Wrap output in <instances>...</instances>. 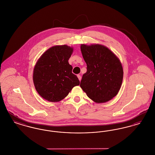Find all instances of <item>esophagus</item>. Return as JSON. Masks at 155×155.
<instances>
[{
	"mask_svg": "<svg viewBox=\"0 0 155 155\" xmlns=\"http://www.w3.org/2000/svg\"><path fill=\"white\" fill-rule=\"evenodd\" d=\"M77 77H78V80H80V81H81V76L80 75H77Z\"/></svg>",
	"mask_w": 155,
	"mask_h": 155,
	"instance_id": "34e87169",
	"label": "esophagus"
}]
</instances>
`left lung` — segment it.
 Masks as SVG:
<instances>
[{
    "label": "left lung",
    "instance_id": "left-lung-1",
    "mask_svg": "<svg viewBox=\"0 0 155 155\" xmlns=\"http://www.w3.org/2000/svg\"><path fill=\"white\" fill-rule=\"evenodd\" d=\"M81 51L87 66L80 87L91 99L105 103L118 94L123 79V68L117 56L100 44L81 45Z\"/></svg>",
    "mask_w": 155,
    "mask_h": 155
}]
</instances>
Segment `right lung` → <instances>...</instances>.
Wrapping results in <instances>:
<instances>
[{
	"label": "right lung",
	"mask_w": 155,
	"mask_h": 155,
	"mask_svg": "<svg viewBox=\"0 0 155 155\" xmlns=\"http://www.w3.org/2000/svg\"><path fill=\"white\" fill-rule=\"evenodd\" d=\"M73 48L67 45H56L48 49L37 60L33 71V82L38 94L51 102H60L75 86L80 85L72 73L68 59Z\"/></svg>",
	"instance_id": "right-lung-1"
}]
</instances>
